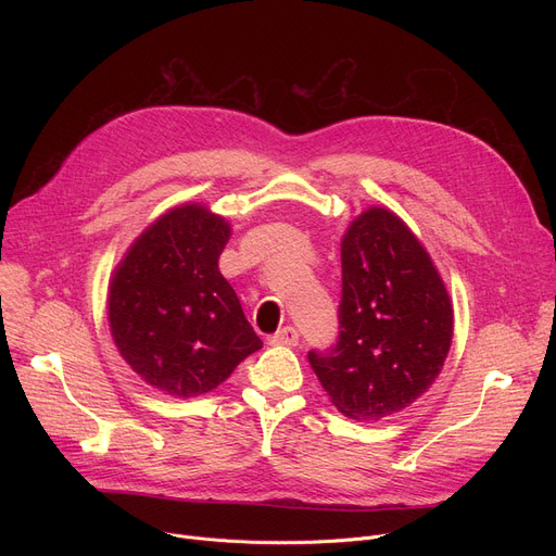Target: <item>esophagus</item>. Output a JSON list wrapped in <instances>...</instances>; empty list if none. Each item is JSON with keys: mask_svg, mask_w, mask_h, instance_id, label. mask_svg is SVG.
<instances>
[{"mask_svg": "<svg viewBox=\"0 0 556 556\" xmlns=\"http://www.w3.org/2000/svg\"><path fill=\"white\" fill-rule=\"evenodd\" d=\"M300 342V333L295 327H283L273 336V344H286V346H295Z\"/></svg>", "mask_w": 556, "mask_h": 556, "instance_id": "34e87169", "label": "esophagus"}]
</instances>
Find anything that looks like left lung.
Instances as JSON below:
<instances>
[{"label": "left lung", "mask_w": 556, "mask_h": 556, "mask_svg": "<svg viewBox=\"0 0 556 556\" xmlns=\"http://www.w3.org/2000/svg\"><path fill=\"white\" fill-rule=\"evenodd\" d=\"M340 336L308 363L338 410L378 421L415 403L440 376L453 302L421 241L394 212L369 207L342 233Z\"/></svg>", "instance_id": "8db88e82"}]
</instances>
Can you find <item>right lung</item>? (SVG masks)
<instances>
[{
  "label": "right lung",
  "mask_w": 556,
  "mask_h": 556,
  "mask_svg": "<svg viewBox=\"0 0 556 556\" xmlns=\"http://www.w3.org/2000/svg\"><path fill=\"white\" fill-rule=\"evenodd\" d=\"M229 237L223 216L185 202L146 227L112 273V340L141 381L160 392L207 394L263 344L218 270Z\"/></svg>",
  "instance_id": "obj_1"
}]
</instances>
